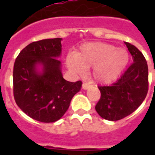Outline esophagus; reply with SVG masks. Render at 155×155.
Wrapping results in <instances>:
<instances>
[{
    "instance_id": "34e87169",
    "label": "esophagus",
    "mask_w": 155,
    "mask_h": 155,
    "mask_svg": "<svg viewBox=\"0 0 155 155\" xmlns=\"http://www.w3.org/2000/svg\"><path fill=\"white\" fill-rule=\"evenodd\" d=\"M90 87H91V85L88 84L87 83H83V85H82L83 89L87 90V89H88V88H89Z\"/></svg>"
}]
</instances>
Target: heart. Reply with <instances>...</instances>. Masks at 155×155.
Listing matches in <instances>:
<instances>
[{"label":"heart","mask_w":155,"mask_h":155,"mask_svg":"<svg viewBox=\"0 0 155 155\" xmlns=\"http://www.w3.org/2000/svg\"><path fill=\"white\" fill-rule=\"evenodd\" d=\"M129 53L124 48L102 42L86 43L79 51L68 54V68L77 75H83L86 68H92V75L97 82L109 84L116 80L126 68Z\"/></svg>","instance_id":"heart-1"}]
</instances>
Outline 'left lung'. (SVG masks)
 <instances>
[{"label":"left lung","mask_w":155,"mask_h":155,"mask_svg":"<svg viewBox=\"0 0 155 155\" xmlns=\"http://www.w3.org/2000/svg\"><path fill=\"white\" fill-rule=\"evenodd\" d=\"M134 63L116 82L100 86L101 98L95 107L102 118L118 120L134 113L148 92V66L142 53L134 45L125 42Z\"/></svg>","instance_id":"obj_1"}]
</instances>
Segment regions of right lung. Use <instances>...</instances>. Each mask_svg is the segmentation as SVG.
I'll return each instance as SVG.
<instances>
[{
  "mask_svg": "<svg viewBox=\"0 0 155 155\" xmlns=\"http://www.w3.org/2000/svg\"><path fill=\"white\" fill-rule=\"evenodd\" d=\"M60 38L43 39L26 46L13 66V97L18 106L30 117L41 122L59 120L69 108L82 82L63 79ZM42 66V72L37 67Z\"/></svg>",
  "mask_w": 155,
  "mask_h": 155,
  "instance_id": "obj_1",
  "label": "right lung"
}]
</instances>
